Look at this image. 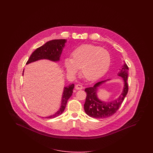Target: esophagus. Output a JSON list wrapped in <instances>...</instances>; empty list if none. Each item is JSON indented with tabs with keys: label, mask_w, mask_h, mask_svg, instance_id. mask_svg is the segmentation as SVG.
<instances>
[{
	"label": "esophagus",
	"mask_w": 153,
	"mask_h": 153,
	"mask_svg": "<svg viewBox=\"0 0 153 153\" xmlns=\"http://www.w3.org/2000/svg\"><path fill=\"white\" fill-rule=\"evenodd\" d=\"M75 88L77 90H81L83 88V86L81 84H77L75 86Z\"/></svg>",
	"instance_id": "1"
}]
</instances>
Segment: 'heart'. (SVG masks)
<instances>
[{"instance_id":"b5f03b06","label":"heart","mask_w":153,"mask_h":153,"mask_svg":"<svg viewBox=\"0 0 153 153\" xmlns=\"http://www.w3.org/2000/svg\"><path fill=\"white\" fill-rule=\"evenodd\" d=\"M109 52L99 46L86 44L79 46L73 51L72 59L65 60V66L69 74L74 76L81 68L83 77L94 80L104 76L111 64Z\"/></svg>"}]
</instances>
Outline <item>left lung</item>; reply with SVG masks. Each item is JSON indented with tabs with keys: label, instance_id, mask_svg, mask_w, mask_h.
I'll return each mask as SVG.
<instances>
[{
	"label": "left lung",
	"instance_id": "left-lung-1",
	"mask_svg": "<svg viewBox=\"0 0 153 153\" xmlns=\"http://www.w3.org/2000/svg\"><path fill=\"white\" fill-rule=\"evenodd\" d=\"M128 67L125 63L121 69L118 73V75L122 77L124 81V87L122 93L115 100L111 102L101 101L97 96L98 88L102 83L106 82L107 80L99 82L94 85L93 87H90L85 89L87 96L84 104V109L88 116L94 118H105L113 116L115 114L123 102L125 97L128 91L127 83Z\"/></svg>",
	"mask_w": 153,
	"mask_h": 153
}]
</instances>
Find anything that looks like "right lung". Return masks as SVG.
Segmentation results:
<instances>
[{
  "mask_svg": "<svg viewBox=\"0 0 153 153\" xmlns=\"http://www.w3.org/2000/svg\"><path fill=\"white\" fill-rule=\"evenodd\" d=\"M66 40L57 39L52 40L46 42L44 45L37 48L33 52L27 60L26 65L40 59H49L53 62H58L60 59V55L65 46ZM74 84L65 87L62 97L61 107L58 111L52 116L45 117V118H53L60 114L65 111L68 100L73 93Z\"/></svg>",
  "mask_w": 153,
  "mask_h": 153,
  "instance_id": "1",
  "label": "right lung"
}]
</instances>
